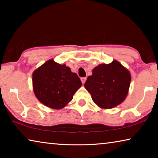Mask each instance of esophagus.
Here are the masks:
<instances>
[{
  "instance_id": "1",
  "label": "esophagus",
  "mask_w": 158,
  "mask_h": 158,
  "mask_svg": "<svg viewBox=\"0 0 158 158\" xmlns=\"http://www.w3.org/2000/svg\"><path fill=\"white\" fill-rule=\"evenodd\" d=\"M81 81L82 82V84H84L85 81H86V78H85V77H82V78H81Z\"/></svg>"
}]
</instances>
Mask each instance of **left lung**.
Segmentation results:
<instances>
[{"instance_id":"obj_1","label":"left lung","mask_w":158,"mask_h":158,"mask_svg":"<svg viewBox=\"0 0 158 158\" xmlns=\"http://www.w3.org/2000/svg\"><path fill=\"white\" fill-rule=\"evenodd\" d=\"M84 87L91 95L93 101L102 109H111L126 98L131 74L118 61L100 64L93 69Z\"/></svg>"}]
</instances>
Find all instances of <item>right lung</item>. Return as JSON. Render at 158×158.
I'll use <instances>...</instances> for the list:
<instances>
[{"label":"right lung","instance_id":"1","mask_svg":"<svg viewBox=\"0 0 158 158\" xmlns=\"http://www.w3.org/2000/svg\"><path fill=\"white\" fill-rule=\"evenodd\" d=\"M35 95L41 103L51 109H60L73 98V95L81 86L76 73L65 64L61 65L53 59L45 62L33 73Z\"/></svg>","mask_w":158,"mask_h":158}]
</instances>
